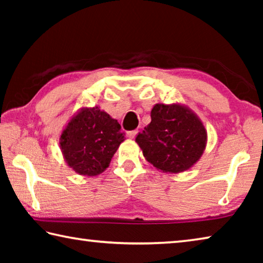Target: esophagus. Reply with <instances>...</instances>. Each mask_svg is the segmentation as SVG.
<instances>
[{
    "label": "esophagus",
    "mask_w": 263,
    "mask_h": 263,
    "mask_svg": "<svg viewBox=\"0 0 263 263\" xmlns=\"http://www.w3.org/2000/svg\"><path fill=\"white\" fill-rule=\"evenodd\" d=\"M137 133H138V130H133V131H128L126 135L128 138H130V139H133V138L137 136Z\"/></svg>",
    "instance_id": "esophagus-1"
}]
</instances>
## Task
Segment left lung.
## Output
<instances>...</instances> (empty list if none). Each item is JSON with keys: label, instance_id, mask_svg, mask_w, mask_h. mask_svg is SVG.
<instances>
[{"label": "left lung", "instance_id": "8db88e82", "mask_svg": "<svg viewBox=\"0 0 263 263\" xmlns=\"http://www.w3.org/2000/svg\"><path fill=\"white\" fill-rule=\"evenodd\" d=\"M145 159L168 174L190 169L204 153L208 132L201 118L184 104L157 103L151 123L136 137Z\"/></svg>", "mask_w": 263, "mask_h": 263}]
</instances>
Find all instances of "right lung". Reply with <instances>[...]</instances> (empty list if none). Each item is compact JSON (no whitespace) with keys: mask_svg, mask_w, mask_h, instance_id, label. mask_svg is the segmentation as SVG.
Instances as JSON below:
<instances>
[{"mask_svg":"<svg viewBox=\"0 0 263 263\" xmlns=\"http://www.w3.org/2000/svg\"><path fill=\"white\" fill-rule=\"evenodd\" d=\"M59 140L67 166L79 175L91 177L109 167L124 135L117 119L100 106H83L70 117Z\"/></svg>","mask_w":263,"mask_h":263,"instance_id":"1","label":"right lung"}]
</instances>
